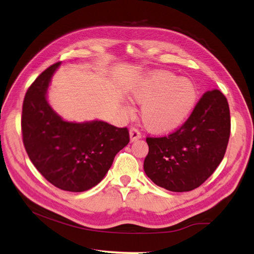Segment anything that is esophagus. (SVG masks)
Wrapping results in <instances>:
<instances>
[{
    "instance_id": "esophagus-1",
    "label": "esophagus",
    "mask_w": 254,
    "mask_h": 254,
    "mask_svg": "<svg viewBox=\"0 0 254 254\" xmlns=\"http://www.w3.org/2000/svg\"><path fill=\"white\" fill-rule=\"evenodd\" d=\"M141 136H142V134H141V132H139L138 128H136V127H131L130 128V139H131V142L136 141V139L141 138Z\"/></svg>"
}]
</instances>
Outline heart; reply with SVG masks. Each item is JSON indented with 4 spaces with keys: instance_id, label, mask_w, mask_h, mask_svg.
Wrapping results in <instances>:
<instances>
[{
    "instance_id": "b5f03b06",
    "label": "heart",
    "mask_w": 254,
    "mask_h": 254,
    "mask_svg": "<svg viewBox=\"0 0 254 254\" xmlns=\"http://www.w3.org/2000/svg\"><path fill=\"white\" fill-rule=\"evenodd\" d=\"M132 95L143 105L141 116L145 127L159 134L179 127L197 101L195 85L168 71H158L145 77Z\"/></svg>"
}]
</instances>
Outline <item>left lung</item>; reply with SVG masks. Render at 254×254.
Returning <instances> with one entry per match:
<instances>
[{
	"label": "left lung",
	"instance_id": "1",
	"mask_svg": "<svg viewBox=\"0 0 254 254\" xmlns=\"http://www.w3.org/2000/svg\"><path fill=\"white\" fill-rule=\"evenodd\" d=\"M230 136L227 98L218 89L205 93L191 116L168 135L146 137L144 171L155 185L172 192L194 190L223 160Z\"/></svg>",
	"mask_w": 254,
	"mask_h": 254
}]
</instances>
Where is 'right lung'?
<instances>
[{
    "mask_svg": "<svg viewBox=\"0 0 254 254\" xmlns=\"http://www.w3.org/2000/svg\"><path fill=\"white\" fill-rule=\"evenodd\" d=\"M61 62L45 69L25 95L21 134L28 157L51 185L83 192L104 179L115 156L130 142L127 127L104 121L62 120L47 101V89Z\"/></svg>",
    "mask_w": 254,
    "mask_h": 254,
    "instance_id": "obj_1",
    "label": "right lung"
}]
</instances>
